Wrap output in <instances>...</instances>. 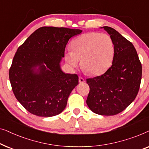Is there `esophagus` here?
I'll return each instance as SVG.
<instances>
[{"label": "esophagus", "instance_id": "obj_1", "mask_svg": "<svg viewBox=\"0 0 149 149\" xmlns=\"http://www.w3.org/2000/svg\"><path fill=\"white\" fill-rule=\"evenodd\" d=\"M79 83H84L85 81V79L83 78V77H79Z\"/></svg>", "mask_w": 149, "mask_h": 149}]
</instances>
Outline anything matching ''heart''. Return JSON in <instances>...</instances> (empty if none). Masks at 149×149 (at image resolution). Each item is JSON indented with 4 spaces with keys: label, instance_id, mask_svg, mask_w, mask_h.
<instances>
[{
    "label": "heart",
    "instance_id": "1",
    "mask_svg": "<svg viewBox=\"0 0 149 149\" xmlns=\"http://www.w3.org/2000/svg\"><path fill=\"white\" fill-rule=\"evenodd\" d=\"M71 49L65 52L66 62L74 68L81 60L83 71L91 75L102 74L111 66L115 55V45L111 36L99 32H89L71 42Z\"/></svg>",
    "mask_w": 149,
    "mask_h": 149
}]
</instances>
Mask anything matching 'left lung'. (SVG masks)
I'll list each match as a JSON object with an SVG mask.
<instances>
[{"instance_id": "1", "label": "left lung", "mask_w": 149, "mask_h": 149, "mask_svg": "<svg viewBox=\"0 0 149 149\" xmlns=\"http://www.w3.org/2000/svg\"><path fill=\"white\" fill-rule=\"evenodd\" d=\"M103 28L115 45L113 64L103 74L86 79L89 86L86 102L93 113L115 115L135 100L141 83L142 64L131 42L113 28Z\"/></svg>"}]
</instances>
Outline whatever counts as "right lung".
Masks as SVG:
<instances>
[{"label":"right lung","instance_id":"right-lung-1","mask_svg":"<svg viewBox=\"0 0 149 149\" xmlns=\"http://www.w3.org/2000/svg\"><path fill=\"white\" fill-rule=\"evenodd\" d=\"M81 32L44 26L18 47L9 69V80L16 99L30 113L53 117L66 108L79 77L63 72L60 63L69 39Z\"/></svg>","mask_w":149,"mask_h":149}]
</instances>
